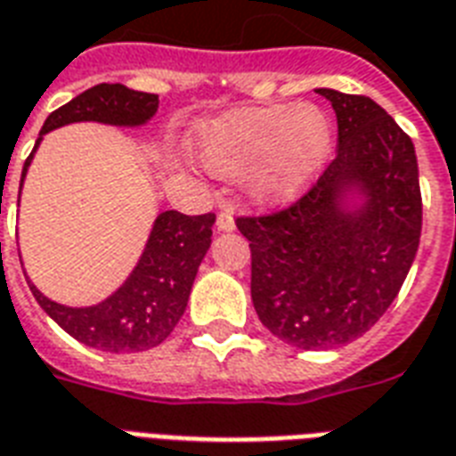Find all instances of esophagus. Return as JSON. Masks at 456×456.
Wrapping results in <instances>:
<instances>
[{
  "label": "esophagus",
  "instance_id": "esophagus-1",
  "mask_svg": "<svg viewBox=\"0 0 456 456\" xmlns=\"http://www.w3.org/2000/svg\"><path fill=\"white\" fill-rule=\"evenodd\" d=\"M216 228L221 232H232V231H235V216H232L231 209H221V211H218Z\"/></svg>",
  "mask_w": 456,
  "mask_h": 456
}]
</instances>
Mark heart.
<instances>
[{
  "label": "heart",
  "instance_id": "heart-1",
  "mask_svg": "<svg viewBox=\"0 0 456 456\" xmlns=\"http://www.w3.org/2000/svg\"><path fill=\"white\" fill-rule=\"evenodd\" d=\"M335 128L316 104L235 109L200 133V159L214 175L245 173V188L261 204L305 195L333 157Z\"/></svg>",
  "mask_w": 456,
  "mask_h": 456
}]
</instances>
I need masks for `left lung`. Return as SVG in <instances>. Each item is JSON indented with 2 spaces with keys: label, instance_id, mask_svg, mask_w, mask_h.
Returning a JSON list of instances; mask_svg holds the SVG:
<instances>
[{
  "label": "left lung",
  "instance_id": "left-lung-1",
  "mask_svg": "<svg viewBox=\"0 0 456 456\" xmlns=\"http://www.w3.org/2000/svg\"><path fill=\"white\" fill-rule=\"evenodd\" d=\"M316 93L338 118V154L290 209L238 218L252 249L259 321L299 349L362 338L397 297L421 240L414 144L371 97Z\"/></svg>",
  "mask_w": 456,
  "mask_h": 456
}]
</instances>
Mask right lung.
I'll list each match as a JSON object with an SVG mask.
<instances>
[{"label":"right lung","instance_id":"right-lung-1","mask_svg":"<svg viewBox=\"0 0 456 456\" xmlns=\"http://www.w3.org/2000/svg\"><path fill=\"white\" fill-rule=\"evenodd\" d=\"M159 97L137 93L121 83L94 85L76 100L47 116L40 137L20 173V188L28 166L49 130L69 123L97 121L116 128H142L154 118ZM20 200V192H19ZM216 216H185L180 211H159L130 276L107 299L90 306L59 305L42 295L28 278L37 305L69 335L87 347L104 352H144L161 345L185 314L197 268L211 247Z\"/></svg>","mask_w":456,"mask_h":456}]
</instances>
